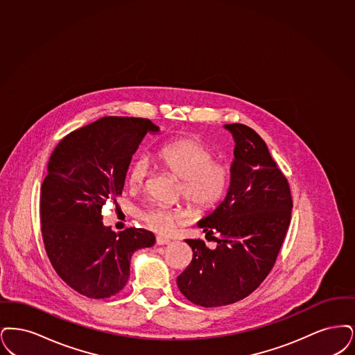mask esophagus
<instances>
[{
	"label": "esophagus",
	"instance_id": "34e87169",
	"mask_svg": "<svg viewBox=\"0 0 355 355\" xmlns=\"http://www.w3.org/2000/svg\"><path fill=\"white\" fill-rule=\"evenodd\" d=\"M156 244H157V245H168V244H171V240L166 239V237L157 236V237H156Z\"/></svg>",
	"mask_w": 355,
	"mask_h": 355
}]
</instances>
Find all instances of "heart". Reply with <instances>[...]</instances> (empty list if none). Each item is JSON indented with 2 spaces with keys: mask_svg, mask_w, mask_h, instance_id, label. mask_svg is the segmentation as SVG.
I'll list each match as a JSON object with an SVG mask.
<instances>
[{
  "mask_svg": "<svg viewBox=\"0 0 355 355\" xmlns=\"http://www.w3.org/2000/svg\"><path fill=\"white\" fill-rule=\"evenodd\" d=\"M215 155L209 147L195 139H179L163 146L157 153L160 164L182 179L180 192L199 211L214 208L224 196L230 184V171L214 162ZM150 166L144 156L138 157L130 167L128 183L141 187L148 176ZM192 216L189 209L154 208L144 215L147 225L160 234H170L178 225Z\"/></svg>",
  "mask_w": 355,
  "mask_h": 355,
  "instance_id": "obj_1",
  "label": "heart"
}]
</instances>
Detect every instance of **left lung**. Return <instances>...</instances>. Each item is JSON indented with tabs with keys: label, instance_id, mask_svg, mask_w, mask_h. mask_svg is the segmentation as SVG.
Here are the masks:
<instances>
[{
	"label": "left lung",
	"instance_id": "left-lung-1",
	"mask_svg": "<svg viewBox=\"0 0 355 355\" xmlns=\"http://www.w3.org/2000/svg\"><path fill=\"white\" fill-rule=\"evenodd\" d=\"M224 128L234 141L230 187L224 200L198 223L205 237L215 232L220 239L215 249L187 239L193 257L178 277L180 292L205 308L240 301L261 284L276 262L293 208L288 180L260 135L245 124Z\"/></svg>",
	"mask_w": 355,
	"mask_h": 355
}]
</instances>
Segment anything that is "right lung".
<instances>
[{"label": "right lung", "instance_id": "1", "mask_svg": "<svg viewBox=\"0 0 355 355\" xmlns=\"http://www.w3.org/2000/svg\"><path fill=\"white\" fill-rule=\"evenodd\" d=\"M159 132L148 119L108 116L64 137L50 156L41 187L42 237L53 268L78 293L96 300L121 292L134 252L154 245L153 232L106 227L102 208L122 193L144 137Z\"/></svg>", "mask_w": 355, "mask_h": 355}]
</instances>
